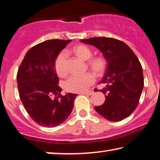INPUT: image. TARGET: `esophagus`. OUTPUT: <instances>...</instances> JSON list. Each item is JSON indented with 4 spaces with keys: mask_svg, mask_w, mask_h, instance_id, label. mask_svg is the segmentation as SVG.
<instances>
[{
    "mask_svg": "<svg viewBox=\"0 0 160 160\" xmlns=\"http://www.w3.org/2000/svg\"><path fill=\"white\" fill-rule=\"evenodd\" d=\"M94 93V90H90V91L85 92H82V94H85V95H92V94Z\"/></svg>",
    "mask_w": 160,
    "mask_h": 160,
    "instance_id": "1",
    "label": "esophagus"
}]
</instances>
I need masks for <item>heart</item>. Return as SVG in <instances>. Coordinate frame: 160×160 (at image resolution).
<instances>
[{
	"label": "heart",
	"instance_id": "b5f03b06",
	"mask_svg": "<svg viewBox=\"0 0 160 160\" xmlns=\"http://www.w3.org/2000/svg\"><path fill=\"white\" fill-rule=\"evenodd\" d=\"M73 52L82 61H87L88 66L97 76H102L106 71L108 63L105 58L99 56L92 57V52L89 48L84 45H77L72 49ZM66 53L60 52L55 61V69L59 76L66 74ZM95 82V76L92 73H86L82 75H73L69 76L63 84L64 89L70 92H83Z\"/></svg>",
	"mask_w": 160,
	"mask_h": 160
}]
</instances>
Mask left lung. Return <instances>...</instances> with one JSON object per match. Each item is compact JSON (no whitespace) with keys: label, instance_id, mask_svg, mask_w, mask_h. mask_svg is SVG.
Segmentation results:
<instances>
[{"label":"left lung","instance_id":"left-lung-1","mask_svg":"<svg viewBox=\"0 0 160 160\" xmlns=\"http://www.w3.org/2000/svg\"><path fill=\"white\" fill-rule=\"evenodd\" d=\"M81 42L93 45L102 52L108 61L107 70L99 91L105 95L104 104L94 109L110 121H120L135 110L143 87L142 65L130 48L114 38H93Z\"/></svg>","mask_w":160,"mask_h":160}]
</instances>
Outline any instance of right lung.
Segmentation results:
<instances>
[{
    "label": "right lung",
    "instance_id": "right-lung-1",
    "mask_svg": "<svg viewBox=\"0 0 160 160\" xmlns=\"http://www.w3.org/2000/svg\"><path fill=\"white\" fill-rule=\"evenodd\" d=\"M71 40H49L27 52L18 67V91L25 110L36 123L58 126L68 118L77 94L61 95L55 69L58 55Z\"/></svg>",
    "mask_w": 160,
    "mask_h": 160
}]
</instances>
